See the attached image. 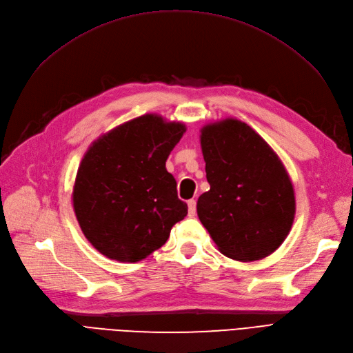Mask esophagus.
Listing matches in <instances>:
<instances>
[{
	"instance_id": "34e87169",
	"label": "esophagus",
	"mask_w": 353,
	"mask_h": 353,
	"mask_svg": "<svg viewBox=\"0 0 353 353\" xmlns=\"http://www.w3.org/2000/svg\"><path fill=\"white\" fill-rule=\"evenodd\" d=\"M196 200L194 199H191V200H188V215L190 216H194L196 215Z\"/></svg>"
}]
</instances>
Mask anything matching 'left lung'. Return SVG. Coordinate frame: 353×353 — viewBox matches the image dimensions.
I'll list each match as a JSON object with an SVG mask.
<instances>
[{"instance_id":"1","label":"left lung","mask_w":353,"mask_h":353,"mask_svg":"<svg viewBox=\"0 0 353 353\" xmlns=\"http://www.w3.org/2000/svg\"><path fill=\"white\" fill-rule=\"evenodd\" d=\"M210 190L197 215L221 253L259 261L280 248L294 219V191L281 160L249 125L225 119L201 130Z\"/></svg>"}]
</instances>
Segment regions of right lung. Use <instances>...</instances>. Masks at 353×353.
I'll list each match as a JSON object with an SVG mask.
<instances>
[{
	"instance_id": "add662e5",
	"label": "right lung",
	"mask_w": 353,
	"mask_h": 353,
	"mask_svg": "<svg viewBox=\"0 0 353 353\" xmlns=\"http://www.w3.org/2000/svg\"><path fill=\"white\" fill-rule=\"evenodd\" d=\"M185 132L179 122L144 114L114 128L83 156L73 187L82 232L104 256L138 262L166 243L188 208L166 159Z\"/></svg>"
}]
</instances>
